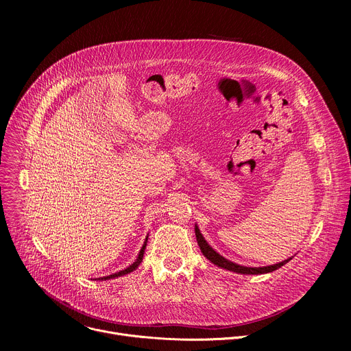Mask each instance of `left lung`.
<instances>
[{"label":"left lung","instance_id":"8db88e82","mask_svg":"<svg viewBox=\"0 0 351 351\" xmlns=\"http://www.w3.org/2000/svg\"><path fill=\"white\" fill-rule=\"evenodd\" d=\"M194 232H195L197 243L199 245V250H202L203 256L207 257V260H210L214 265H217L219 268H223L226 271H232V272H236V274H244V275L268 274V272L279 269L280 267H283L286 263H289L291 260V257H290V258H287V260H285L282 263H278V264H274V265H267V267H244V265H239V264L232 263L228 258L222 257L219 253H217L215 250L208 244V241L204 239V236L202 234V232H199L197 225L194 226Z\"/></svg>","mask_w":351,"mask_h":351}]
</instances>
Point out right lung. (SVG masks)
<instances>
[{
    "label": "right lung",
    "mask_w": 351,
    "mask_h": 351,
    "mask_svg": "<svg viewBox=\"0 0 351 351\" xmlns=\"http://www.w3.org/2000/svg\"><path fill=\"white\" fill-rule=\"evenodd\" d=\"M147 240H148V236L145 237V240H144V243H143V247H141V250H140V253H138V256H137L136 261H134L132 265H129L126 269H122V271L115 272V274H112V275H108V276H104V278H98L97 280H108V279H115V278H119V276L128 275V274L133 272L136 268H138V265H140V264H141V261H143V256H144V250H145V245H147Z\"/></svg>",
    "instance_id": "right-lung-1"
}]
</instances>
